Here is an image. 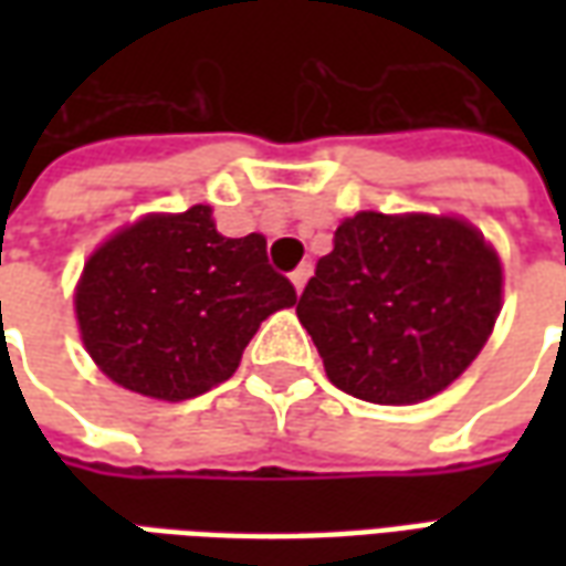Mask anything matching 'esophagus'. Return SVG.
I'll use <instances>...</instances> for the list:
<instances>
[{"instance_id":"esophagus-1","label":"esophagus","mask_w":566,"mask_h":566,"mask_svg":"<svg viewBox=\"0 0 566 566\" xmlns=\"http://www.w3.org/2000/svg\"><path fill=\"white\" fill-rule=\"evenodd\" d=\"M308 275H312V266H308V263H300V266L291 272V282H294L296 291H303V287H306Z\"/></svg>"}]
</instances>
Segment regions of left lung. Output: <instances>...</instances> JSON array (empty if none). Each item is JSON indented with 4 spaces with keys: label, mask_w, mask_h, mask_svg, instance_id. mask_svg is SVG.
<instances>
[{
    "label": "left lung",
    "mask_w": 566,
    "mask_h": 566,
    "mask_svg": "<svg viewBox=\"0 0 566 566\" xmlns=\"http://www.w3.org/2000/svg\"><path fill=\"white\" fill-rule=\"evenodd\" d=\"M503 270L473 223L357 211L296 303L327 379L357 400L421 403L470 367L494 331Z\"/></svg>",
    "instance_id": "8db88e82"
}]
</instances>
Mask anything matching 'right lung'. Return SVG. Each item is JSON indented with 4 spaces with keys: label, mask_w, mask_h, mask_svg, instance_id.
<instances>
[{
    "label": "right lung",
    "mask_w": 566,
    "mask_h": 566,
    "mask_svg": "<svg viewBox=\"0 0 566 566\" xmlns=\"http://www.w3.org/2000/svg\"><path fill=\"white\" fill-rule=\"evenodd\" d=\"M294 284L272 270L266 239H227L209 206L145 214L84 263L75 315L84 348L120 388L190 400L235 373L245 345Z\"/></svg>",
    "instance_id": "1"
}]
</instances>
